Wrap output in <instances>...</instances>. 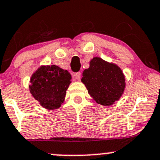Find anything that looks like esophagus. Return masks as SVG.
I'll use <instances>...</instances> for the list:
<instances>
[{
	"instance_id": "obj_1",
	"label": "esophagus",
	"mask_w": 160,
	"mask_h": 160,
	"mask_svg": "<svg viewBox=\"0 0 160 160\" xmlns=\"http://www.w3.org/2000/svg\"><path fill=\"white\" fill-rule=\"evenodd\" d=\"M80 77H81V72H75V73H73V77L75 78V80H80Z\"/></svg>"
}]
</instances>
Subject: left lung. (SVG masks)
Wrapping results in <instances>:
<instances>
[{"label": "left lung", "mask_w": 160, "mask_h": 160, "mask_svg": "<svg viewBox=\"0 0 160 160\" xmlns=\"http://www.w3.org/2000/svg\"><path fill=\"white\" fill-rule=\"evenodd\" d=\"M81 82L98 104L110 106L120 99L125 88V77L116 64L93 57L83 72Z\"/></svg>", "instance_id": "left-lung-1"}]
</instances>
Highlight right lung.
Wrapping results in <instances>:
<instances>
[{
  "label": "right lung",
  "mask_w": 160,
  "mask_h": 160,
  "mask_svg": "<svg viewBox=\"0 0 160 160\" xmlns=\"http://www.w3.org/2000/svg\"><path fill=\"white\" fill-rule=\"evenodd\" d=\"M71 78L68 71L58 66H41L31 77L30 93L44 108L58 109L64 102Z\"/></svg>",
  "instance_id": "add662e5"
}]
</instances>
